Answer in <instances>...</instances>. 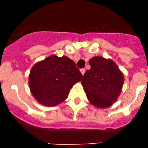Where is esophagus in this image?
Returning a JSON list of instances; mask_svg holds the SVG:
<instances>
[{
  "label": "esophagus",
  "instance_id": "34e87169",
  "mask_svg": "<svg viewBox=\"0 0 148 148\" xmlns=\"http://www.w3.org/2000/svg\"><path fill=\"white\" fill-rule=\"evenodd\" d=\"M80 71H81V73H82V75H84V73H85L86 70H85V69H84V68H83V69H81Z\"/></svg>",
  "mask_w": 148,
  "mask_h": 148
}]
</instances>
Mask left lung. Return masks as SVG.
I'll use <instances>...</instances> for the list:
<instances>
[{
	"instance_id": "left-lung-1",
	"label": "left lung",
	"mask_w": 148,
	"mask_h": 148,
	"mask_svg": "<svg viewBox=\"0 0 148 148\" xmlns=\"http://www.w3.org/2000/svg\"><path fill=\"white\" fill-rule=\"evenodd\" d=\"M82 81L90 103L99 108H108L117 100L125 78L116 63L111 59L95 56L89 61Z\"/></svg>"
}]
</instances>
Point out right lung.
<instances>
[{"mask_svg":"<svg viewBox=\"0 0 148 148\" xmlns=\"http://www.w3.org/2000/svg\"><path fill=\"white\" fill-rule=\"evenodd\" d=\"M82 77L73 60L52 55L32 66L29 84L32 95L40 104L56 106L68 97L70 89Z\"/></svg>","mask_w":148,"mask_h":148,"instance_id":"obj_1","label":"right lung"}]
</instances>
